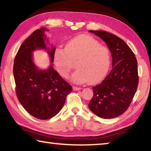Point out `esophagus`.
I'll use <instances>...</instances> for the list:
<instances>
[{
    "mask_svg": "<svg viewBox=\"0 0 151 151\" xmlns=\"http://www.w3.org/2000/svg\"><path fill=\"white\" fill-rule=\"evenodd\" d=\"M73 91H78V90H80L81 88L80 87H77V86H73Z\"/></svg>",
    "mask_w": 151,
    "mask_h": 151,
    "instance_id": "esophagus-1",
    "label": "esophagus"
}]
</instances>
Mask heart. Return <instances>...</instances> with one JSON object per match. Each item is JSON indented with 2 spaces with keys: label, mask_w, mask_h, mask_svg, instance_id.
Wrapping results in <instances>:
<instances>
[{
  "label": "heart",
  "mask_w": 151,
  "mask_h": 151,
  "mask_svg": "<svg viewBox=\"0 0 151 151\" xmlns=\"http://www.w3.org/2000/svg\"><path fill=\"white\" fill-rule=\"evenodd\" d=\"M76 62L77 68L71 76L74 83L81 84L89 81L95 83L101 81L111 65V52L108 47L90 36L81 35L66 43L65 48L57 47L53 55V62L58 73L68 78Z\"/></svg>",
  "instance_id": "b5f03b06"
}]
</instances>
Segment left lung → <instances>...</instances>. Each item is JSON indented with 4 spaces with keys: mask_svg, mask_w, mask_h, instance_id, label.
Segmentation results:
<instances>
[{
    "mask_svg": "<svg viewBox=\"0 0 151 151\" xmlns=\"http://www.w3.org/2000/svg\"><path fill=\"white\" fill-rule=\"evenodd\" d=\"M106 42L112 55V69L101 83L93 86L88 107L103 119L115 118L129 108L136 93L139 76L137 60L121 38L103 30H89Z\"/></svg>",
    "mask_w": 151,
    "mask_h": 151,
    "instance_id": "left-lung-1",
    "label": "left lung"
}]
</instances>
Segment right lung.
Wrapping results in <instances>:
<instances>
[{"label":"right lung","instance_id":"add662e5","mask_svg":"<svg viewBox=\"0 0 151 151\" xmlns=\"http://www.w3.org/2000/svg\"><path fill=\"white\" fill-rule=\"evenodd\" d=\"M46 28L33 32L22 42L14 58L13 75L16 94L20 104L35 118L47 120L62 109L72 86L61 77L50 65L47 70H40L32 60V52L37 49L47 51L53 63L55 47H47Z\"/></svg>","mask_w":151,"mask_h":151}]
</instances>
